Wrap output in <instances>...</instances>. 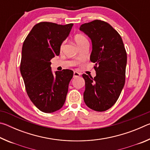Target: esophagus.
<instances>
[{
    "label": "esophagus",
    "mask_w": 150,
    "mask_h": 150,
    "mask_svg": "<svg viewBox=\"0 0 150 150\" xmlns=\"http://www.w3.org/2000/svg\"><path fill=\"white\" fill-rule=\"evenodd\" d=\"M81 75V74L79 73H78L77 71H74L73 72V77L75 78V77H79Z\"/></svg>",
    "instance_id": "esophagus-1"
}]
</instances>
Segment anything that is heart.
Listing matches in <instances>:
<instances>
[{"instance_id": "b5f03b06", "label": "heart", "mask_w": 150, "mask_h": 150, "mask_svg": "<svg viewBox=\"0 0 150 150\" xmlns=\"http://www.w3.org/2000/svg\"><path fill=\"white\" fill-rule=\"evenodd\" d=\"M74 41L76 43V44H77L79 47L83 45L88 44V40L87 39V38L82 34L75 35L74 37ZM63 44H64V43H63L62 45H61V48H62L63 47Z\"/></svg>"}]
</instances>
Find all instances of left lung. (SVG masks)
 <instances>
[{"instance_id": "left-lung-1", "label": "left lung", "mask_w": 150, "mask_h": 150, "mask_svg": "<svg viewBox=\"0 0 150 150\" xmlns=\"http://www.w3.org/2000/svg\"><path fill=\"white\" fill-rule=\"evenodd\" d=\"M92 42L91 62L96 76L83 74L84 101L88 108L103 112L117 101L125 83L127 54L122 38L107 22L95 20L80 26Z\"/></svg>"}]
</instances>
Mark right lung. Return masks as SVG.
Instances as JSON below:
<instances>
[{
	"mask_svg": "<svg viewBox=\"0 0 150 150\" xmlns=\"http://www.w3.org/2000/svg\"><path fill=\"white\" fill-rule=\"evenodd\" d=\"M73 25L40 22L32 28L22 45L20 68L27 94L45 113L59 110L65 103L73 71L63 69L53 74L50 60L59 55L61 45Z\"/></svg>",
	"mask_w": 150,
	"mask_h": 150,
	"instance_id": "add662e5",
	"label": "right lung"
}]
</instances>
